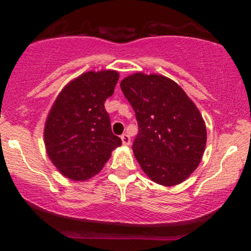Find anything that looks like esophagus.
<instances>
[{
    "instance_id": "1",
    "label": "esophagus",
    "mask_w": 251,
    "mask_h": 251,
    "mask_svg": "<svg viewBox=\"0 0 251 251\" xmlns=\"http://www.w3.org/2000/svg\"><path fill=\"white\" fill-rule=\"evenodd\" d=\"M122 140H123V145H125V146H127L131 144V138H129V135H127L126 133H124L122 135Z\"/></svg>"
}]
</instances>
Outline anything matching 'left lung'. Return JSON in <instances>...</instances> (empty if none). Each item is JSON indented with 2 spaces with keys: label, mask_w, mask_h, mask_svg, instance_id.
I'll list each match as a JSON object with an SVG mask.
<instances>
[{
  "label": "left lung",
  "mask_w": 251,
  "mask_h": 251,
  "mask_svg": "<svg viewBox=\"0 0 251 251\" xmlns=\"http://www.w3.org/2000/svg\"><path fill=\"white\" fill-rule=\"evenodd\" d=\"M138 123L133 150L143 171L155 183L172 186L197 169L206 144L200 111L175 81L135 73L120 82Z\"/></svg>",
  "instance_id": "1"
}]
</instances>
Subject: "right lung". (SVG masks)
<instances>
[{
    "label": "right lung",
    "instance_id": "right-lung-1",
    "mask_svg": "<svg viewBox=\"0 0 251 251\" xmlns=\"http://www.w3.org/2000/svg\"><path fill=\"white\" fill-rule=\"evenodd\" d=\"M118 79L116 71L87 72L68 83L54 102L46 122L45 144L50 160L65 177L89 179L122 145L103 105Z\"/></svg>",
    "mask_w": 251,
    "mask_h": 251
}]
</instances>
